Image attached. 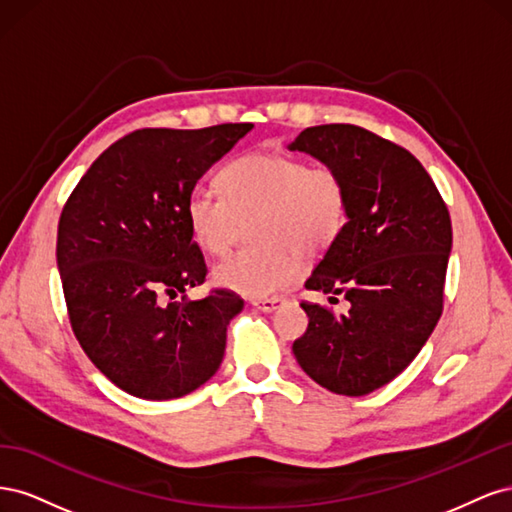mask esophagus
I'll return each instance as SVG.
<instances>
[{
  "instance_id": "1",
  "label": "esophagus",
  "mask_w": 512,
  "mask_h": 512,
  "mask_svg": "<svg viewBox=\"0 0 512 512\" xmlns=\"http://www.w3.org/2000/svg\"><path fill=\"white\" fill-rule=\"evenodd\" d=\"M284 303V299H280V297H269V299H254L252 301V305L256 307V309H260V312H273V309H277Z\"/></svg>"
}]
</instances>
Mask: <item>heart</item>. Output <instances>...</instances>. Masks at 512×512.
I'll use <instances>...</instances> for the list:
<instances>
[{"label": "heart", "mask_w": 512, "mask_h": 512, "mask_svg": "<svg viewBox=\"0 0 512 512\" xmlns=\"http://www.w3.org/2000/svg\"><path fill=\"white\" fill-rule=\"evenodd\" d=\"M222 196L194 190L185 222L207 254L222 256L239 222L250 224L256 245L230 254L213 269L215 282L245 297H269L301 273L299 252L320 256L339 239L348 220V188L331 166H309L290 156L252 153L218 173Z\"/></svg>", "instance_id": "b5f03b06"}]
</instances>
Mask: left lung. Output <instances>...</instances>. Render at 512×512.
I'll return each instance as SVG.
<instances>
[{"mask_svg":"<svg viewBox=\"0 0 512 512\" xmlns=\"http://www.w3.org/2000/svg\"><path fill=\"white\" fill-rule=\"evenodd\" d=\"M288 149L335 168L348 188L346 226L305 288L344 294L350 309L303 301L309 324L292 352L324 389L361 397L399 376L436 329L451 215L423 164L365 128L314 126Z\"/></svg>","mask_w":512,"mask_h":512,"instance_id":"8db88e82","label":"left lung"}]
</instances>
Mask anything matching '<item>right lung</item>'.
<instances>
[{"instance_id": "obj_1", "label": "right lung", "mask_w": 512, "mask_h": 512, "mask_svg": "<svg viewBox=\"0 0 512 512\" xmlns=\"http://www.w3.org/2000/svg\"><path fill=\"white\" fill-rule=\"evenodd\" d=\"M252 128L136 130L89 166L61 211L57 267L72 331L121 391L177 399L224 359L226 327L243 299L230 290L185 297L207 277L185 200Z\"/></svg>"}]
</instances>
